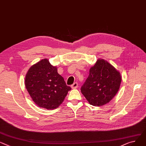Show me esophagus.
Segmentation results:
<instances>
[{
  "label": "esophagus",
  "instance_id": "esophagus-1",
  "mask_svg": "<svg viewBox=\"0 0 146 146\" xmlns=\"http://www.w3.org/2000/svg\"><path fill=\"white\" fill-rule=\"evenodd\" d=\"M71 87H72V89H76V88H77V87H78V83H77V82H74V83L71 86Z\"/></svg>",
  "mask_w": 146,
  "mask_h": 146
}]
</instances>
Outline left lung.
<instances>
[{
    "label": "left lung",
    "instance_id": "1",
    "mask_svg": "<svg viewBox=\"0 0 146 146\" xmlns=\"http://www.w3.org/2000/svg\"><path fill=\"white\" fill-rule=\"evenodd\" d=\"M121 82L120 73L108 62L99 59L90 68L80 90L91 105L101 106L117 94Z\"/></svg>",
    "mask_w": 146,
    "mask_h": 146
}]
</instances>
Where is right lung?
I'll list each match as a JSON object with an SVG mask.
<instances>
[{
  "instance_id": "add662e5",
  "label": "right lung",
  "mask_w": 146,
  "mask_h": 146,
  "mask_svg": "<svg viewBox=\"0 0 146 146\" xmlns=\"http://www.w3.org/2000/svg\"><path fill=\"white\" fill-rule=\"evenodd\" d=\"M25 86L33 102L48 110L58 108L71 90L57 73V68L47 59L37 62L29 69Z\"/></svg>"
}]
</instances>
